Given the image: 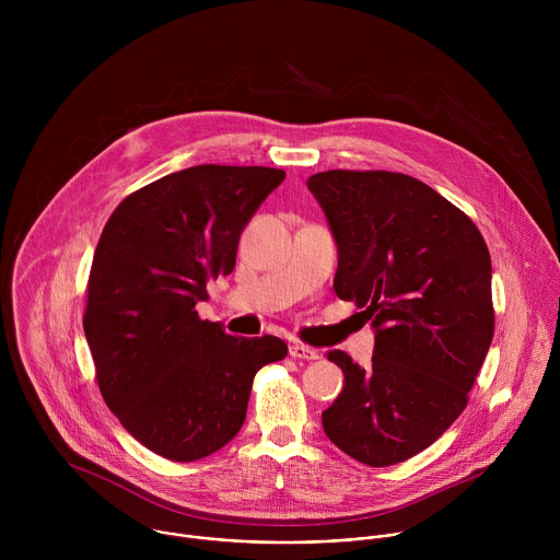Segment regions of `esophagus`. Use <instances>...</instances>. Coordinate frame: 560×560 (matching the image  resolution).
Here are the masks:
<instances>
[{"label": "esophagus", "instance_id": "obj_1", "mask_svg": "<svg viewBox=\"0 0 560 560\" xmlns=\"http://www.w3.org/2000/svg\"><path fill=\"white\" fill-rule=\"evenodd\" d=\"M290 357L292 359H303V361H314V359H318V352L314 348L303 346V343L296 341V343L290 346Z\"/></svg>", "mask_w": 560, "mask_h": 560}]
</instances>
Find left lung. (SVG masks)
Instances as JSON below:
<instances>
[{
	"label": "left lung",
	"instance_id": "left-lung-1",
	"mask_svg": "<svg viewBox=\"0 0 560 560\" xmlns=\"http://www.w3.org/2000/svg\"><path fill=\"white\" fill-rule=\"evenodd\" d=\"M307 188L337 238L335 292L376 330L368 368L328 352L346 385L322 415L324 430L370 467L404 463L458 419L490 350L488 244L463 210L410 175L328 171Z\"/></svg>",
	"mask_w": 560,
	"mask_h": 560
}]
</instances>
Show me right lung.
I'll return each mask as SVG.
<instances>
[{"mask_svg": "<svg viewBox=\"0 0 560 560\" xmlns=\"http://www.w3.org/2000/svg\"><path fill=\"white\" fill-rule=\"evenodd\" d=\"M283 179L279 168L192 166L135 190L104 225L84 332L106 406L159 456L221 450L246 421L255 374L288 354L277 337H230L197 314Z\"/></svg>", "mask_w": 560, "mask_h": 560, "instance_id": "1", "label": "right lung"}]
</instances>
